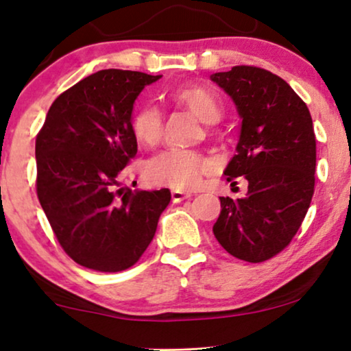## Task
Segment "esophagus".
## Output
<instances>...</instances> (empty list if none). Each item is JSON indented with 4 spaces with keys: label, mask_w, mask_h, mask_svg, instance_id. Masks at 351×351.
<instances>
[{
    "label": "esophagus",
    "mask_w": 351,
    "mask_h": 351,
    "mask_svg": "<svg viewBox=\"0 0 351 351\" xmlns=\"http://www.w3.org/2000/svg\"><path fill=\"white\" fill-rule=\"evenodd\" d=\"M191 193H186V191H180V190H172L171 193V198H172V203H182V201L190 198Z\"/></svg>",
    "instance_id": "obj_1"
}]
</instances>
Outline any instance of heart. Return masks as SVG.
Listing matches in <instances>:
<instances>
[{
    "label": "heart",
    "mask_w": 351,
    "mask_h": 351,
    "mask_svg": "<svg viewBox=\"0 0 351 351\" xmlns=\"http://www.w3.org/2000/svg\"><path fill=\"white\" fill-rule=\"evenodd\" d=\"M171 99L180 107L190 110L203 123H215L222 113L217 95L208 88L190 84L171 93ZM132 132L138 142L153 147L162 134V117L160 110L147 105L138 110L132 119ZM213 169V162L203 153L171 148L148 160L143 176L148 184L169 186L176 190H191L199 185L201 177Z\"/></svg>",
    "instance_id": "b5f03b06"
}]
</instances>
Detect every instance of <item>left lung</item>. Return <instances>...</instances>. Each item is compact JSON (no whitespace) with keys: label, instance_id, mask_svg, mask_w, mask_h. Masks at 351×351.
I'll return each mask as SVG.
<instances>
[{"label":"left lung","instance_id":"1","mask_svg":"<svg viewBox=\"0 0 351 351\" xmlns=\"http://www.w3.org/2000/svg\"><path fill=\"white\" fill-rule=\"evenodd\" d=\"M237 105L241 131L223 174L244 177L243 198H220L213 232L225 251L258 263L281 252L304 222L315 191L316 138L304 100L280 76L238 65L210 75Z\"/></svg>","mask_w":351,"mask_h":351}]
</instances>
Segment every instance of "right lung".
Masks as SVG:
<instances>
[{
	"label": "right lung",
	"mask_w": 351,
	"mask_h": 351,
	"mask_svg": "<svg viewBox=\"0 0 351 351\" xmlns=\"http://www.w3.org/2000/svg\"><path fill=\"white\" fill-rule=\"evenodd\" d=\"M161 75L100 70L51 105L36 136V193L57 241L95 271L132 267L155 237L171 191L121 186L137 153L134 102Z\"/></svg>",
	"instance_id": "1"
}]
</instances>
